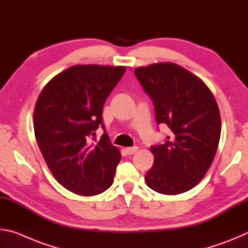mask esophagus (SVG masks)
<instances>
[{
    "mask_svg": "<svg viewBox=\"0 0 248 248\" xmlns=\"http://www.w3.org/2000/svg\"><path fill=\"white\" fill-rule=\"evenodd\" d=\"M138 150H139L138 146H129V148H125V152H127L128 154H134Z\"/></svg>",
    "mask_w": 248,
    "mask_h": 248,
    "instance_id": "esophagus-1",
    "label": "esophagus"
}]
</instances>
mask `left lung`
Listing matches in <instances>:
<instances>
[{
	"mask_svg": "<svg viewBox=\"0 0 248 248\" xmlns=\"http://www.w3.org/2000/svg\"><path fill=\"white\" fill-rule=\"evenodd\" d=\"M152 99L157 124L170 129L163 144L152 145L154 164L145 182L164 195L195 187L215 158L221 134V117L211 91L199 78L170 62L134 70Z\"/></svg>",
	"mask_w": 248,
	"mask_h": 248,
	"instance_id": "8db88e82",
	"label": "left lung"
}]
</instances>
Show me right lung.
Returning a JSON list of instances; mask_svg holds the SVG:
<instances>
[{
    "label": "right lung",
    "mask_w": 248,
    "mask_h": 248,
    "mask_svg": "<svg viewBox=\"0 0 248 248\" xmlns=\"http://www.w3.org/2000/svg\"><path fill=\"white\" fill-rule=\"evenodd\" d=\"M125 72L124 66L74 65L58 74L41 92L33 130L52 175L81 196L102 194L114 182L119 150L105 132L103 107Z\"/></svg>",
    "instance_id": "add662e5"
}]
</instances>
